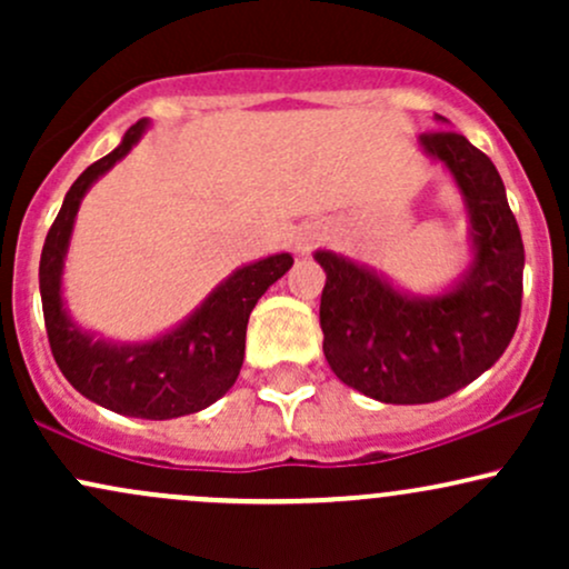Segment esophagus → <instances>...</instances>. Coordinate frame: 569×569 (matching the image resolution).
<instances>
[{"mask_svg":"<svg viewBox=\"0 0 569 569\" xmlns=\"http://www.w3.org/2000/svg\"><path fill=\"white\" fill-rule=\"evenodd\" d=\"M316 240H318L316 234H305V238L297 240V248H299V251H302V253H307L312 246H316Z\"/></svg>","mask_w":569,"mask_h":569,"instance_id":"obj_1","label":"esophagus"}]
</instances>
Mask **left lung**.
Returning <instances> with one entry per match:
<instances>
[{
    "label": "left lung",
    "mask_w": 569,
    "mask_h": 569,
    "mask_svg": "<svg viewBox=\"0 0 569 569\" xmlns=\"http://www.w3.org/2000/svg\"><path fill=\"white\" fill-rule=\"evenodd\" d=\"M420 143L449 168L471 213L476 251L462 283L411 299L337 253H316L326 361L382 403H430L466 388L502 356L521 316L525 243L498 168L455 130H428Z\"/></svg>",
    "instance_id": "1"
}]
</instances>
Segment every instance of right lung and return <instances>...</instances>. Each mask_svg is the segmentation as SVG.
I'll use <instances>...</instances> for the list:
<instances>
[{"instance_id":"add662e5","label":"right lung","mask_w":569,"mask_h":569,"mask_svg":"<svg viewBox=\"0 0 569 569\" xmlns=\"http://www.w3.org/2000/svg\"><path fill=\"white\" fill-rule=\"evenodd\" d=\"M147 122H136L107 158L82 171L63 198L39 259L44 329L58 369L90 401L141 420H171L211 407L238 380L246 352V326L259 297L293 264L289 253L240 267L189 321L147 345L101 342L69 321L61 302V272L71 227L82 194L141 139Z\"/></svg>"}]
</instances>
